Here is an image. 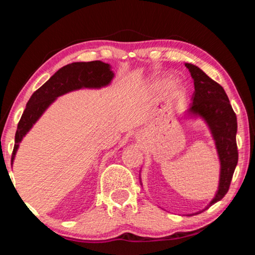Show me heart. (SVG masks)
I'll list each match as a JSON object with an SVG mask.
<instances>
[{
    "label": "heart",
    "instance_id": "b5f03b06",
    "mask_svg": "<svg viewBox=\"0 0 255 255\" xmlns=\"http://www.w3.org/2000/svg\"><path fill=\"white\" fill-rule=\"evenodd\" d=\"M171 85V77L170 76H159L150 81L147 88H146V91L152 96H159V94H163L169 90Z\"/></svg>",
    "mask_w": 255,
    "mask_h": 255
}]
</instances>
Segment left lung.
Masks as SVG:
<instances>
[{
  "label": "left lung",
  "instance_id": "1",
  "mask_svg": "<svg viewBox=\"0 0 255 255\" xmlns=\"http://www.w3.org/2000/svg\"><path fill=\"white\" fill-rule=\"evenodd\" d=\"M185 67L191 74L195 92L192 96V103H190L184 117L204 120L215 141L221 164L217 191L204 209L195 213L200 214L208 209L211 205L222 200L230 189L233 173L239 161L236 146L237 119L223 86L211 80L204 71L193 64L185 63ZM140 185H143L141 180Z\"/></svg>",
  "mask_w": 255,
  "mask_h": 255
}]
</instances>
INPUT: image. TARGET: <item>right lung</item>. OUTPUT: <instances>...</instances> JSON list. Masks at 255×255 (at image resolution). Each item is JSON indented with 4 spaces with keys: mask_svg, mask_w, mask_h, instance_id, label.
Returning a JSON list of instances; mask_svg holds the SVG:
<instances>
[{
    "mask_svg": "<svg viewBox=\"0 0 255 255\" xmlns=\"http://www.w3.org/2000/svg\"><path fill=\"white\" fill-rule=\"evenodd\" d=\"M115 77L110 64L101 60L68 64L55 73L46 83L33 92L18 124L11 165L23 137L30 131L45 111L64 94L81 89H101L110 85Z\"/></svg>",
    "mask_w": 255,
    "mask_h": 255,
    "instance_id": "add662e5",
    "label": "right lung"
}]
</instances>
